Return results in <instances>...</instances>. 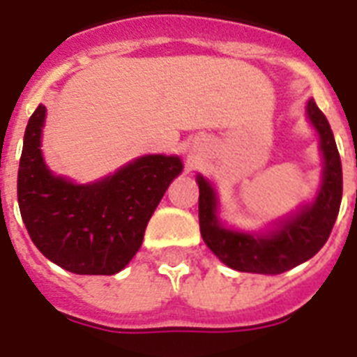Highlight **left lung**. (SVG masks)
<instances>
[{
  "label": "left lung",
  "instance_id": "left-lung-1",
  "mask_svg": "<svg viewBox=\"0 0 357 357\" xmlns=\"http://www.w3.org/2000/svg\"><path fill=\"white\" fill-rule=\"evenodd\" d=\"M307 116L321 135V150L324 155L321 192L315 204L304 207L294 218H289L274 234L254 237L222 228L217 218V196L211 185L198 176L200 234L224 265L238 272L282 274L311 259L326 244L343 198V168L332 128L313 100L307 103Z\"/></svg>",
  "mask_w": 357,
  "mask_h": 357
}]
</instances>
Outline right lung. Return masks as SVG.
<instances>
[{
  "label": "right lung",
  "instance_id": "obj_1",
  "mask_svg": "<svg viewBox=\"0 0 357 357\" xmlns=\"http://www.w3.org/2000/svg\"><path fill=\"white\" fill-rule=\"evenodd\" d=\"M46 107L25 128L18 168V206L35 246L74 274L111 276L133 259L148 220L179 172L178 157L146 155L92 185L53 176L40 153Z\"/></svg>",
  "mask_w": 357,
  "mask_h": 357
}]
</instances>
